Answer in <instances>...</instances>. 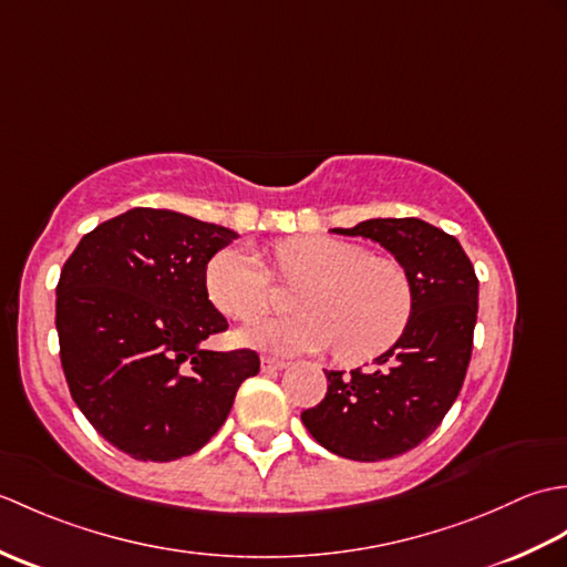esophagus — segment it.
<instances>
[{
	"mask_svg": "<svg viewBox=\"0 0 567 567\" xmlns=\"http://www.w3.org/2000/svg\"><path fill=\"white\" fill-rule=\"evenodd\" d=\"M260 368H262V372H277V370H285V368H287V360L270 358V355H262V358H260Z\"/></svg>",
	"mask_w": 567,
	"mask_h": 567,
	"instance_id": "obj_1",
	"label": "esophagus"
}]
</instances>
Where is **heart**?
Returning <instances> with one entry per match:
<instances>
[{"mask_svg": "<svg viewBox=\"0 0 567 567\" xmlns=\"http://www.w3.org/2000/svg\"><path fill=\"white\" fill-rule=\"evenodd\" d=\"M275 272L299 282L295 317L240 331V343L270 353H321L360 365L402 339L414 315V287L402 262L370 258L365 248L327 236H299L272 250ZM212 305L228 319L250 323L270 307V280L260 258L244 246L216 252L204 272Z\"/></svg>", "mask_w": 567, "mask_h": 567, "instance_id": "obj_1", "label": "heart"}]
</instances>
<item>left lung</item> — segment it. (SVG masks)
Wrapping results in <instances>:
<instances>
[{"label": "left lung", "instance_id": "obj_1", "mask_svg": "<svg viewBox=\"0 0 567 567\" xmlns=\"http://www.w3.org/2000/svg\"><path fill=\"white\" fill-rule=\"evenodd\" d=\"M388 248L414 287L404 336L368 370H323L327 396L302 412L307 431L348 461L375 463L429 439L463 388L477 321V277L457 238L421 219H368L353 228Z\"/></svg>", "mask_w": 567, "mask_h": 567}]
</instances>
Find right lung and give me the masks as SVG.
<instances>
[{"mask_svg":"<svg viewBox=\"0 0 567 567\" xmlns=\"http://www.w3.org/2000/svg\"><path fill=\"white\" fill-rule=\"evenodd\" d=\"M236 231L136 207L82 236L55 287L60 363L102 439L136 461L197 453L221 429L256 351H207L228 323L204 287Z\"/></svg>","mask_w":567,"mask_h":567,"instance_id":"1","label":"right lung"}]
</instances>
